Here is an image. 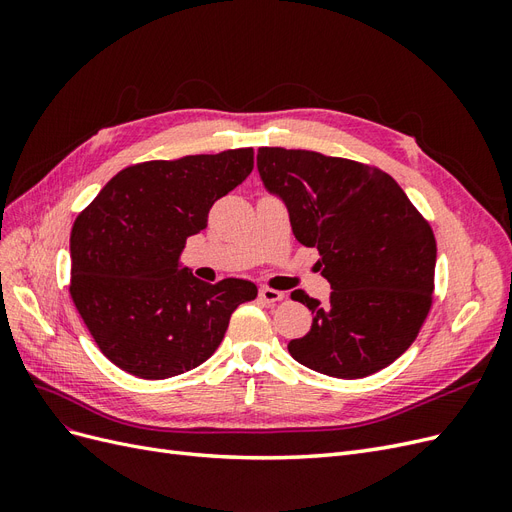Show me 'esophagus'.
I'll use <instances>...</instances> for the list:
<instances>
[{
  "label": "esophagus",
  "instance_id": "esophagus-1",
  "mask_svg": "<svg viewBox=\"0 0 512 512\" xmlns=\"http://www.w3.org/2000/svg\"><path fill=\"white\" fill-rule=\"evenodd\" d=\"M258 297H260L262 301H265V303H277V301L284 299V292L273 290V288H260Z\"/></svg>",
  "mask_w": 512,
  "mask_h": 512
}]
</instances>
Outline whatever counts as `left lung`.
I'll return each instance as SVG.
<instances>
[{
  "label": "left lung",
  "instance_id": "1",
  "mask_svg": "<svg viewBox=\"0 0 512 512\" xmlns=\"http://www.w3.org/2000/svg\"><path fill=\"white\" fill-rule=\"evenodd\" d=\"M258 173L280 196L294 237L316 247L329 303L303 290L312 329L292 339L294 361L333 378L389 367L421 331L433 301L436 239L399 183L376 166L305 149L260 147Z\"/></svg>",
  "mask_w": 512,
  "mask_h": 512
}]
</instances>
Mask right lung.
<instances>
[{
	"instance_id": "right-lung-1",
	"label": "right lung",
	"mask_w": 512,
	"mask_h": 512,
	"mask_svg": "<svg viewBox=\"0 0 512 512\" xmlns=\"http://www.w3.org/2000/svg\"><path fill=\"white\" fill-rule=\"evenodd\" d=\"M254 168V149L123 168L72 226L70 294L98 348L119 369L164 380L205 363L235 309L258 288L200 282L179 265L185 239Z\"/></svg>"
}]
</instances>
